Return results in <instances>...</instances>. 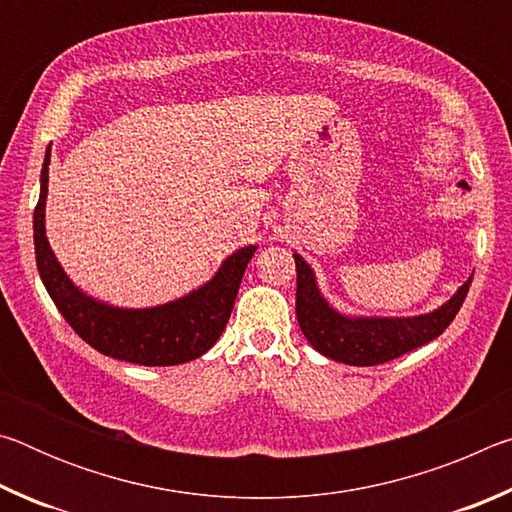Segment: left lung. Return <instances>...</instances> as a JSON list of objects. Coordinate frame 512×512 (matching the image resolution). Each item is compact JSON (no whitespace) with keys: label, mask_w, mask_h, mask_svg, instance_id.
I'll list each match as a JSON object with an SVG mask.
<instances>
[{"label":"left lung","mask_w":512,"mask_h":512,"mask_svg":"<svg viewBox=\"0 0 512 512\" xmlns=\"http://www.w3.org/2000/svg\"><path fill=\"white\" fill-rule=\"evenodd\" d=\"M298 271L296 316L305 339L325 357L348 366H379L429 343L445 332L470 291L472 277L443 307L413 318H350L327 305L311 266L293 255Z\"/></svg>","instance_id":"8db88e82"}]
</instances>
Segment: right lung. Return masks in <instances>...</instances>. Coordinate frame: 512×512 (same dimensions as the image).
I'll use <instances>...</instances> for the list:
<instances>
[{"label":"right lung","mask_w":512,"mask_h":512,"mask_svg":"<svg viewBox=\"0 0 512 512\" xmlns=\"http://www.w3.org/2000/svg\"><path fill=\"white\" fill-rule=\"evenodd\" d=\"M49 155L47 149L40 173V198L33 212V244L42 284L69 327L106 357L140 366H178L210 350L228 325L241 277L257 246L232 253L210 282L167 305L149 309L103 305L74 287L45 237Z\"/></svg>","instance_id":"1"}]
</instances>
